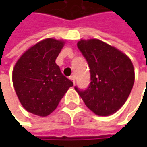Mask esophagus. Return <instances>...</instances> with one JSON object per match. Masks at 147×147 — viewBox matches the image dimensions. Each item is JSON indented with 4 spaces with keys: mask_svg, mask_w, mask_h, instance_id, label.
<instances>
[{
    "mask_svg": "<svg viewBox=\"0 0 147 147\" xmlns=\"http://www.w3.org/2000/svg\"><path fill=\"white\" fill-rule=\"evenodd\" d=\"M69 79H70V80H72L74 83H75V76H74V74H73V75H71V76L69 77Z\"/></svg>",
    "mask_w": 147,
    "mask_h": 147,
    "instance_id": "1",
    "label": "esophagus"
}]
</instances>
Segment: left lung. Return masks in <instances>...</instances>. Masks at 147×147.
Returning <instances> with one entry per match:
<instances>
[{
  "instance_id": "left-lung-1",
  "label": "left lung",
  "mask_w": 147,
  "mask_h": 147,
  "mask_svg": "<svg viewBox=\"0 0 147 147\" xmlns=\"http://www.w3.org/2000/svg\"><path fill=\"white\" fill-rule=\"evenodd\" d=\"M78 48L88 62L91 82L88 88L75 90L96 115L115 114L127 100L134 83L131 59L114 47L98 39L81 40Z\"/></svg>"
}]
</instances>
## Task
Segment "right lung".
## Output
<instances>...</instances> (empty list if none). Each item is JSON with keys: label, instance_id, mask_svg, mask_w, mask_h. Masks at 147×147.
Returning a JSON list of instances; mask_svg holds the SVG:
<instances>
[{"label": "right lung", "instance_id": "add662e5", "mask_svg": "<svg viewBox=\"0 0 147 147\" xmlns=\"http://www.w3.org/2000/svg\"><path fill=\"white\" fill-rule=\"evenodd\" d=\"M64 44L53 38L45 39L25 51L14 65L15 92L23 107L33 115H49L74 85L55 64Z\"/></svg>", "mask_w": 147, "mask_h": 147}]
</instances>
